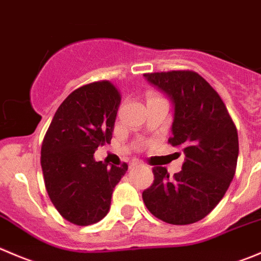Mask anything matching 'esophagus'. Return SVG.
Masks as SVG:
<instances>
[{
    "instance_id": "esophagus-1",
    "label": "esophagus",
    "mask_w": 261,
    "mask_h": 261,
    "mask_svg": "<svg viewBox=\"0 0 261 261\" xmlns=\"http://www.w3.org/2000/svg\"><path fill=\"white\" fill-rule=\"evenodd\" d=\"M138 166H141V162H139L138 159H135V161H133L130 163V168L133 169V168H135V167H138Z\"/></svg>"
}]
</instances>
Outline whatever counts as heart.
<instances>
[{
    "instance_id": "obj_1",
    "label": "heart",
    "mask_w": 261,
    "mask_h": 261,
    "mask_svg": "<svg viewBox=\"0 0 261 261\" xmlns=\"http://www.w3.org/2000/svg\"><path fill=\"white\" fill-rule=\"evenodd\" d=\"M151 97H156V94H150V95H149V98H151Z\"/></svg>"
}]
</instances>
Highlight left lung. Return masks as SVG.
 Listing matches in <instances>:
<instances>
[{"mask_svg":"<svg viewBox=\"0 0 261 261\" xmlns=\"http://www.w3.org/2000/svg\"><path fill=\"white\" fill-rule=\"evenodd\" d=\"M144 76L174 103L168 143L184 146L182 171L169 176L153 168L154 181L143 200L155 218L169 224H191L208 216L222 200L236 172L239 135L217 90L198 72L177 70Z\"/></svg>","mask_w":261,"mask_h":261,"instance_id":"obj_1","label":"left lung"}]
</instances>
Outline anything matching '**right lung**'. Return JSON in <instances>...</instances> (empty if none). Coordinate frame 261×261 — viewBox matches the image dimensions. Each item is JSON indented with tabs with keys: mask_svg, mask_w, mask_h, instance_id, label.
<instances>
[{
	"mask_svg": "<svg viewBox=\"0 0 261 261\" xmlns=\"http://www.w3.org/2000/svg\"><path fill=\"white\" fill-rule=\"evenodd\" d=\"M121 93L110 80L75 89L56 111L40 149L45 190L58 213L76 226L107 216L116 185L128 166L95 162L98 146L111 143Z\"/></svg>",
	"mask_w": 261,
	"mask_h": 261,
	"instance_id": "1",
	"label": "right lung"
}]
</instances>
